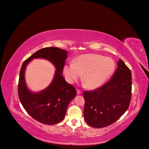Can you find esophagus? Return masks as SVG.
I'll return each instance as SVG.
<instances>
[{
  "instance_id": "1",
  "label": "esophagus",
  "mask_w": 149,
  "mask_h": 149,
  "mask_svg": "<svg viewBox=\"0 0 149 149\" xmlns=\"http://www.w3.org/2000/svg\"><path fill=\"white\" fill-rule=\"evenodd\" d=\"M82 93V92L81 91H80V90H79V89H77V93L78 95H80V94H81V93Z\"/></svg>"
}]
</instances>
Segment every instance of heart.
<instances>
[{
    "label": "heart",
    "mask_w": 149,
    "mask_h": 149,
    "mask_svg": "<svg viewBox=\"0 0 149 149\" xmlns=\"http://www.w3.org/2000/svg\"><path fill=\"white\" fill-rule=\"evenodd\" d=\"M115 68V61L110 57L97 54H86L77 57L73 63H66L63 72L69 83L77 81L83 74L84 84L90 89H96L106 82Z\"/></svg>",
    "instance_id": "heart-1"
}]
</instances>
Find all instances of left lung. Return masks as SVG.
Instances as JSON below:
<instances>
[{"label": "left lung", "mask_w": 149, "mask_h": 149, "mask_svg": "<svg viewBox=\"0 0 149 149\" xmlns=\"http://www.w3.org/2000/svg\"><path fill=\"white\" fill-rule=\"evenodd\" d=\"M112 79L100 88L84 91V120L90 126L102 128L109 126L126 112L132 95V74L122 60Z\"/></svg>", "instance_id": "obj_1"}]
</instances>
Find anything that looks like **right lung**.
Listing matches in <instances>:
<instances>
[{
	"mask_svg": "<svg viewBox=\"0 0 149 149\" xmlns=\"http://www.w3.org/2000/svg\"><path fill=\"white\" fill-rule=\"evenodd\" d=\"M68 53L56 47L45 48L34 53L22 64L18 84L19 100L27 113L43 124L51 125L61 121L65 116L68 104L76 96V89L62 76ZM34 58L48 60L56 69L49 86L39 93L29 90L24 78L26 66Z\"/></svg>",
	"mask_w": 149,
	"mask_h": 149,
	"instance_id": "right-lung-1",
	"label": "right lung"
}]
</instances>
